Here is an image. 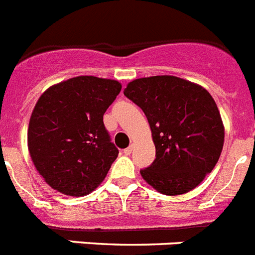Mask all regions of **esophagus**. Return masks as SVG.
<instances>
[{"instance_id":"1","label":"esophagus","mask_w":255,"mask_h":255,"mask_svg":"<svg viewBox=\"0 0 255 255\" xmlns=\"http://www.w3.org/2000/svg\"><path fill=\"white\" fill-rule=\"evenodd\" d=\"M132 149H134V145H130L129 148H126V149H124V154H125V155H130V154H131V151H132Z\"/></svg>"}]
</instances>
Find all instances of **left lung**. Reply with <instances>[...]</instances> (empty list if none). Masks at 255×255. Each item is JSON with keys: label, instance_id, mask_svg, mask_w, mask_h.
<instances>
[{"label": "left lung", "instance_id": "left-lung-1", "mask_svg": "<svg viewBox=\"0 0 255 255\" xmlns=\"http://www.w3.org/2000/svg\"><path fill=\"white\" fill-rule=\"evenodd\" d=\"M124 95L143 110L155 159L140 170L144 181L167 196L190 192L218 163L225 128L218 105L202 86L176 76L129 82Z\"/></svg>", "mask_w": 255, "mask_h": 255}]
</instances>
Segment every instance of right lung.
Instances as JSON below:
<instances>
[{
    "label": "right lung",
    "mask_w": 255,
    "mask_h": 255,
    "mask_svg": "<svg viewBox=\"0 0 255 255\" xmlns=\"http://www.w3.org/2000/svg\"><path fill=\"white\" fill-rule=\"evenodd\" d=\"M115 79L78 76L50 86L39 97L27 128V149L53 190L81 197L104 182L119 150L104 114L120 93Z\"/></svg>",
    "instance_id": "right-lung-1"
}]
</instances>
